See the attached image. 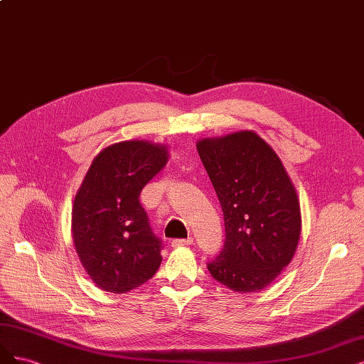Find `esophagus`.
Masks as SVG:
<instances>
[{
    "instance_id": "obj_1",
    "label": "esophagus",
    "mask_w": 364,
    "mask_h": 364,
    "mask_svg": "<svg viewBox=\"0 0 364 364\" xmlns=\"http://www.w3.org/2000/svg\"><path fill=\"white\" fill-rule=\"evenodd\" d=\"M193 243V239L192 237H187V239H173L171 242V245L173 246V248H181V246H189Z\"/></svg>"
}]
</instances>
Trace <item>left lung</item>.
Instances as JSON below:
<instances>
[{"label":"left lung","instance_id":"1","mask_svg":"<svg viewBox=\"0 0 364 364\" xmlns=\"http://www.w3.org/2000/svg\"><path fill=\"white\" fill-rule=\"evenodd\" d=\"M225 222L224 248L208 272L239 293L262 290L296 251L301 208L295 187L275 151L254 132L196 144Z\"/></svg>","mask_w":364,"mask_h":364}]
</instances>
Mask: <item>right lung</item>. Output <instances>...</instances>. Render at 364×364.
Listing matches in <instances>:
<instances>
[{"mask_svg": "<svg viewBox=\"0 0 364 364\" xmlns=\"http://www.w3.org/2000/svg\"><path fill=\"white\" fill-rule=\"evenodd\" d=\"M168 157L166 146L127 140L93 159L75 195L73 239L97 287L125 293L157 272L161 240L152 232L139 196Z\"/></svg>", "mask_w": 364, "mask_h": 364, "instance_id": "right-lung-1", "label": "right lung"}]
</instances>
